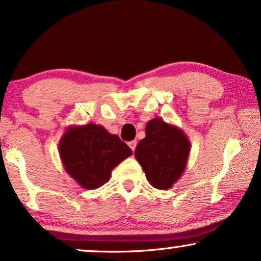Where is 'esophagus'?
Masks as SVG:
<instances>
[{
  "label": "esophagus",
  "mask_w": 261,
  "mask_h": 261,
  "mask_svg": "<svg viewBox=\"0 0 261 261\" xmlns=\"http://www.w3.org/2000/svg\"><path fill=\"white\" fill-rule=\"evenodd\" d=\"M127 144H128V147H130L133 150L136 149V146H137V142L136 141H130Z\"/></svg>",
  "instance_id": "esophagus-1"
}]
</instances>
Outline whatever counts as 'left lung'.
<instances>
[{
  "mask_svg": "<svg viewBox=\"0 0 261 261\" xmlns=\"http://www.w3.org/2000/svg\"><path fill=\"white\" fill-rule=\"evenodd\" d=\"M189 153L190 141L182 128L154 118L146 125V137L138 142L135 158L150 186L167 190L183 174Z\"/></svg>",
  "mask_w": 261,
  "mask_h": 261,
  "instance_id": "left-lung-1",
  "label": "left lung"
}]
</instances>
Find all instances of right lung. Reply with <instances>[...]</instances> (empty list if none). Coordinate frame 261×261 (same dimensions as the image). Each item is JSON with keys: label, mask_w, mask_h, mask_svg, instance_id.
<instances>
[{"label": "right lung", "mask_w": 261, "mask_h": 261, "mask_svg": "<svg viewBox=\"0 0 261 261\" xmlns=\"http://www.w3.org/2000/svg\"><path fill=\"white\" fill-rule=\"evenodd\" d=\"M64 169L84 189H97L110 180L112 170L133 154L117 135L102 125H72L59 141Z\"/></svg>", "instance_id": "add662e5"}]
</instances>
